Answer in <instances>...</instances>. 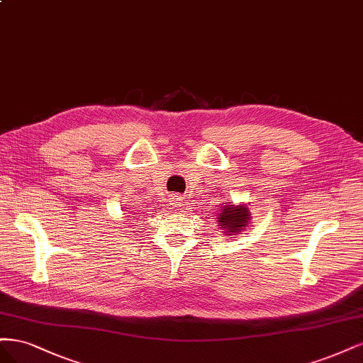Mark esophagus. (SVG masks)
Returning a JSON list of instances; mask_svg holds the SVG:
<instances>
[{"instance_id": "esophagus-1", "label": "esophagus", "mask_w": 363, "mask_h": 363, "mask_svg": "<svg viewBox=\"0 0 363 363\" xmlns=\"http://www.w3.org/2000/svg\"><path fill=\"white\" fill-rule=\"evenodd\" d=\"M169 202H170V206L179 208V206H182V197L179 194H172Z\"/></svg>"}]
</instances>
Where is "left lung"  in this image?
I'll return each instance as SVG.
<instances>
[{
  "label": "left lung",
  "mask_w": 363,
  "mask_h": 363,
  "mask_svg": "<svg viewBox=\"0 0 363 363\" xmlns=\"http://www.w3.org/2000/svg\"><path fill=\"white\" fill-rule=\"evenodd\" d=\"M217 218H218L217 225L220 226V229H223V235L230 237L247 228L250 225L252 217H250L249 208L244 203L241 205L223 203V208L220 209V214Z\"/></svg>",
  "instance_id": "1"
}]
</instances>
